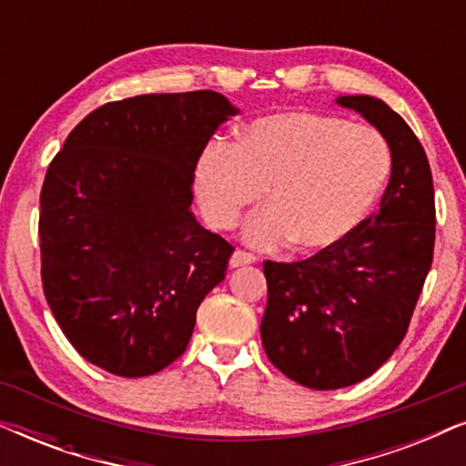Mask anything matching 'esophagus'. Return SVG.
<instances>
[{
    "label": "esophagus",
    "mask_w": 466,
    "mask_h": 466,
    "mask_svg": "<svg viewBox=\"0 0 466 466\" xmlns=\"http://www.w3.org/2000/svg\"><path fill=\"white\" fill-rule=\"evenodd\" d=\"M252 263H257V257H254L252 252H246V250H235L233 254H231V260H228V265L233 267H244V265H252Z\"/></svg>",
    "instance_id": "34e87169"
}]
</instances>
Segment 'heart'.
<instances>
[{"label": "heart", "mask_w": 466, "mask_h": 466, "mask_svg": "<svg viewBox=\"0 0 466 466\" xmlns=\"http://www.w3.org/2000/svg\"><path fill=\"white\" fill-rule=\"evenodd\" d=\"M392 171L378 129L316 112H279L244 127L231 146L209 142L195 165V190L214 228H233L248 208L267 206L246 241L303 254L341 244L371 212Z\"/></svg>", "instance_id": "heart-1"}]
</instances>
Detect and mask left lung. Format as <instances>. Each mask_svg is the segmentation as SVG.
<instances>
[{
  "label": "left lung",
  "mask_w": 466,
  "mask_h": 466,
  "mask_svg": "<svg viewBox=\"0 0 466 466\" xmlns=\"http://www.w3.org/2000/svg\"><path fill=\"white\" fill-rule=\"evenodd\" d=\"M337 104L360 112L390 146L380 212L330 250L263 263L267 359L314 390L352 386L390 359L410 329L435 248V190L416 133L375 97L352 95Z\"/></svg>",
  "instance_id": "1"
}]
</instances>
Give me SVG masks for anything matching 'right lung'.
Here are the masks:
<instances>
[{"label":"right lung","instance_id":"add662e5","mask_svg":"<svg viewBox=\"0 0 466 466\" xmlns=\"http://www.w3.org/2000/svg\"><path fill=\"white\" fill-rule=\"evenodd\" d=\"M238 107L214 91L137 95L69 133L40 193L42 289L69 343L120 378L180 359L233 246L190 212L195 165Z\"/></svg>","mask_w":466,"mask_h":466}]
</instances>
